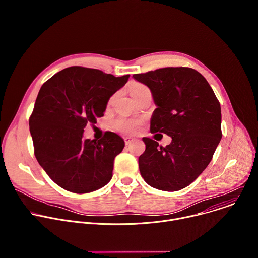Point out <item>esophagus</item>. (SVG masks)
Segmentation results:
<instances>
[{
	"label": "esophagus",
	"instance_id": "34e87169",
	"mask_svg": "<svg viewBox=\"0 0 258 258\" xmlns=\"http://www.w3.org/2000/svg\"><path fill=\"white\" fill-rule=\"evenodd\" d=\"M134 141H135L134 138H131V137H125V138H124V143H125L126 146L130 145V144H132Z\"/></svg>",
	"mask_w": 258,
	"mask_h": 258
}]
</instances>
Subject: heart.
<instances>
[{"mask_svg":"<svg viewBox=\"0 0 258 258\" xmlns=\"http://www.w3.org/2000/svg\"><path fill=\"white\" fill-rule=\"evenodd\" d=\"M146 90H148V88L140 83H132L130 86V92L134 99L138 97L140 94H142L143 92H145ZM141 123L142 121L140 119L120 116L113 120L112 125L115 130L122 132L124 134H136L139 131Z\"/></svg>","mask_w":258,"mask_h":258,"instance_id":"heart-1","label":"heart"}]
</instances>
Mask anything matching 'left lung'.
<instances>
[{
  "mask_svg": "<svg viewBox=\"0 0 258 258\" xmlns=\"http://www.w3.org/2000/svg\"><path fill=\"white\" fill-rule=\"evenodd\" d=\"M134 80L148 87L157 108L151 133L171 137L166 147L143 138L139 157L142 177L149 186L167 192L188 187L207 167L222 139V111L205 78L189 67H165L139 73Z\"/></svg>",
  "mask_w": 258,
  "mask_h": 258,
  "instance_id": "left-lung-1",
  "label": "left lung"
}]
</instances>
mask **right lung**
<instances>
[{"label":"right lung","mask_w":258,"mask_h":258,"mask_svg":"<svg viewBox=\"0 0 258 258\" xmlns=\"http://www.w3.org/2000/svg\"><path fill=\"white\" fill-rule=\"evenodd\" d=\"M128 78L72 66L42 86L29 118L34 155L64 190L90 193L111 179L114 158L122 151L124 141L111 132L98 141L84 139V128L89 122L97 123L110 97Z\"/></svg>","instance_id":"add662e5"}]
</instances>
